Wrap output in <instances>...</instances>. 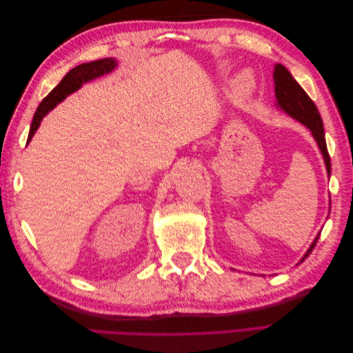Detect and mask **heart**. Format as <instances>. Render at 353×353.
<instances>
[{"label":"heart","instance_id":"1","mask_svg":"<svg viewBox=\"0 0 353 353\" xmlns=\"http://www.w3.org/2000/svg\"><path fill=\"white\" fill-rule=\"evenodd\" d=\"M239 85H240L241 90H248V88H249V81L245 79V78H241V79L239 81Z\"/></svg>","mask_w":353,"mask_h":353}]
</instances>
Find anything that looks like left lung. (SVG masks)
<instances>
[{"mask_svg": "<svg viewBox=\"0 0 353 353\" xmlns=\"http://www.w3.org/2000/svg\"><path fill=\"white\" fill-rule=\"evenodd\" d=\"M274 82H275V97H276V101H279V105L284 112H287L292 117H294V119L302 122L305 126H307L309 130H311L314 138L319 145V150L323 153L324 162L327 166V172L330 175L331 162H330V154L327 150L324 126L315 103L305 92V90L301 87V85L296 82V79L292 77V73L288 72L283 65L275 66ZM318 239H319V234L311 244V248H309V250L305 253L303 259L301 262H303L307 256L311 254Z\"/></svg>", "mask_w": 353, "mask_h": 353, "instance_id": "left-lung-1", "label": "left lung"}]
</instances>
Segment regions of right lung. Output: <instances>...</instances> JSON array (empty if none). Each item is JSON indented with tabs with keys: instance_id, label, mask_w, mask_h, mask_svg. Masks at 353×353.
<instances>
[{
	"instance_id": "right-lung-1",
	"label": "right lung",
	"mask_w": 353,
	"mask_h": 353,
	"mask_svg": "<svg viewBox=\"0 0 353 353\" xmlns=\"http://www.w3.org/2000/svg\"><path fill=\"white\" fill-rule=\"evenodd\" d=\"M114 65L116 63L113 59H103V60L91 61V63H83V65L73 68L66 74V77L60 81L57 87L39 103L38 109L34 114V119H32V123H30L28 143L32 140V137H34L35 131L38 130L42 117H44L52 108H54L57 103H60L70 92L77 91L83 82L91 81L94 78H99V77H101V74L110 72L114 68Z\"/></svg>"
}]
</instances>
